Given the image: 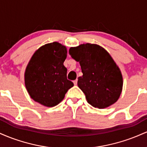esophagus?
<instances>
[{
	"mask_svg": "<svg viewBox=\"0 0 147 147\" xmlns=\"http://www.w3.org/2000/svg\"><path fill=\"white\" fill-rule=\"evenodd\" d=\"M73 83H74V84H75V86L77 85V79H76V80L73 81Z\"/></svg>",
	"mask_w": 147,
	"mask_h": 147,
	"instance_id": "obj_1",
	"label": "esophagus"
}]
</instances>
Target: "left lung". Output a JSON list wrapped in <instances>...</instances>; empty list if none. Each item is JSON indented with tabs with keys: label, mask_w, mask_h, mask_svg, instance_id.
Returning a JSON list of instances; mask_svg holds the SVG:
<instances>
[{
	"label": "left lung",
	"mask_w": 147,
	"mask_h": 147,
	"mask_svg": "<svg viewBox=\"0 0 147 147\" xmlns=\"http://www.w3.org/2000/svg\"><path fill=\"white\" fill-rule=\"evenodd\" d=\"M69 54L79 62L82 77L77 85L93 107L104 109L117 102L122 90L119 68L105 49L98 45H80L70 48Z\"/></svg>",
	"instance_id": "left-lung-1"
}]
</instances>
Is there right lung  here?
I'll return each instance as SVG.
<instances>
[{
  "label": "right lung",
  "instance_id": "add662e5",
  "mask_svg": "<svg viewBox=\"0 0 147 147\" xmlns=\"http://www.w3.org/2000/svg\"><path fill=\"white\" fill-rule=\"evenodd\" d=\"M66 57V48L57 42L43 45L35 52L25 73V87L32 99L48 107L63 100L74 86L67 79L63 65Z\"/></svg>",
  "mask_w": 147,
  "mask_h": 147
}]
</instances>
